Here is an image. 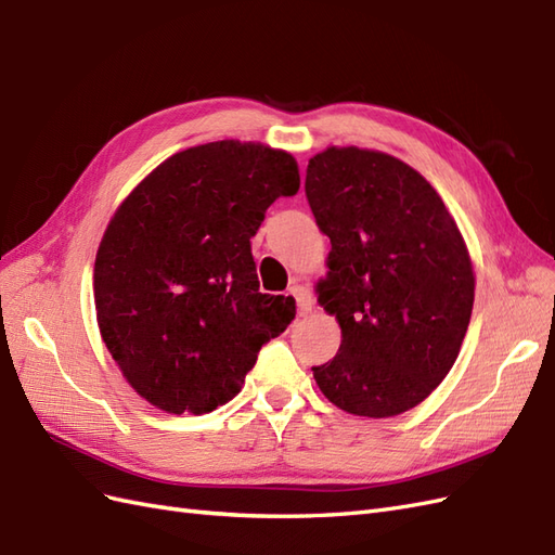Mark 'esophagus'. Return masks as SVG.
<instances>
[{"label": "esophagus", "instance_id": "esophagus-1", "mask_svg": "<svg viewBox=\"0 0 555 555\" xmlns=\"http://www.w3.org/2000/svg\"><path fill=\"white\" fill-rule=\"evenodd\" d=\"M289 294H292V296H294V300H296L298 314H300V317H308V314L312 312V306H314V300H312L310 289H308V287H304V284H294V287L289 289Z\"/></svg>", "mask_w": 555, "mask_h": 555}]
</instances>
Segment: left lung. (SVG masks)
Instances as JSON below:
<instances>
[{
    "label": "left lung",
    "mask_w": 555,
    "mask_h": 555,
    "mask_svg": "<svg viewBox=\"0 0 555 555\" xmlns=\"http://www.w3.org/2000/svg\"><path fill=\"white\" fill-rule=\"evenodd\" d=\"M306 194L331 238L317 304L343 343L312 367L347 414L386 418L426 400L456 363L475 268L442 196L393 155L331 145L308 162Z\"/></svg>",
    "instance_id": "8db88e82"
}]
</instances>
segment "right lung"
Returning <instances> with one entry per match:
<instances>
[{"label":"right lung","mask_w":555,"mask_h":555,"mask_svg":"<svg viewBox=\"0 0 555 555\" xmlns=\"http://www.w3.org/2000/svg\"><path fill=\"white\" fill-rule=\"evenodd\" d=\"M298 188L289 153L227 139L176 153L117 206L94 259L96 324L150 405L217 410L289 326L294 298L259 292L249 238Z\"/></svg>","instance_id":"add662e5"}]
</instances>
